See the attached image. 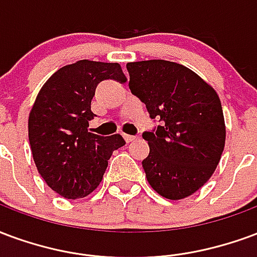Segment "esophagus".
<instances>
[{"instance_id": "34e87169", "label": "esophagus", "mask_w": 257, "mask_h": 257, "mask_svg": "<svg viewBox=\"0 0 257 257\" xmlns=\"http://www.w3.org/2000/svg\"><path fill=\"white\" fill-rule=\"evenodd\" d=\"M123 138H124V141L128 144V142H133V141H136L137 140V137L134 136H128V134H123Z\"/></svg>"}]
</instances>
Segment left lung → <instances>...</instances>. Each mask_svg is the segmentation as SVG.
Segmentation results:
<instances>
[{
  "label": "left lung",
  "mask_w": 257,
  "mask_h": 257,
  "mask_svg": "<svg viewBox=\"0 0 257 257\" xmlns=\"http://www.w3.org/2000/svg\"><path fill=\"white\" fill-rule=\"evenodd\" d=\"M130 90L163 126L147 131L149 155L142 167L155 192L182 200L204 186L226 141L218 93L192 69L166 60L127 63Z\"/></svg>",
  "instance_id": "left-lung-1"
}]
</instances>
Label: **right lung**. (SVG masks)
<instances>
[{
  "mask_svg": "<svg viewBox=\"0 0 257 257\" xmlns=\"http://www.w3.org/2000/svg\"><path fill=\"white\" fill-rule=\"evenodd\" d=\"M102 80L124 83L120 64L79 60L57 69L41 87L29 115V141L39 175L61 197L89 196L108 160L126 142L89 133L91 100Z\"/></svg>",
  "mask_w": 257,
  "mask_h": 257,
  "instance_id": "right-lung-1",
  "label": "right lung"
}]
</instances>
